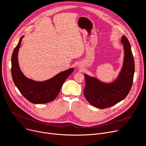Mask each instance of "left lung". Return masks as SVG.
I'll list each match as a JSON object with an SVG mask.
<instances>
[{"label":"left lung","instance_id":"obj_1","mask_svg":"<svg viewBox=\"0 0 146 146\" xmlns=\"http://www.w3.org/2000/svg\"><path fill=\"white\" fill-rule=\"evenodd\" d=\"M121 42L124 45V63L117 80L105 84L85 74L86 85L83 94L88 101L96 108L105 109L117 104L128 95L131 89L135 70L134 60L127 38L123 35Z\"/></svg>","mask_w":146,"mask_h":146}]
</instances>
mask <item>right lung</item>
Instances as JSON below:
<instances>
[{"label":"right lung","mask_w":146,"mask_h":146,"mask_svg":"<svg viewBox=\"0 0 146 146\" xmlns=\"http://www.w3.org/2000/svg\"><path fill=\"white\" fill-rule=\"evenodd\" d=\"M24 36L15 48L11 58V73L13 81L21 94L33 104H45L54 99L64 81L73 72V68L61 72L50 80L38 82L27 78L21 72L18 61V53Z\"/></svg>","instance_id":"obj_1"}]
</instances>
